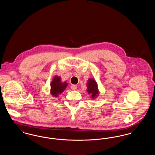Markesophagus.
I'll return each mask as SVG.
<instances>
[{
	"mask_svg": "<svg viewBox=\"0 0 155 155\" xmlns=\"http://www.w3.org/2000/svg\"><path fill=\"white\" fill-rule=\"evenodd\" d=\"M77 88V87L76 85H72L71 87V88L73 90H75Z\"/></svg>",
	"mask_w": 155,
	"mask_h": 155,
	"instance_id": "34e87169",
	"label": "esophagus"
}]
</instances>
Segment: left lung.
Wrapping results in <instances>:
<instances>
[{
    "label": "left lung",
    "instance_id": "left-lung-1",
    "mask_svg": "<svg viewBox=\"0 0 155 155\" xmlns=\"http://www.w3.org/2000/svg\"><path fill=\"white\" fill-rule=\"evenodd\" d=\"M87 91L92 99H96L99 95V91L96 81L94 78H89L87 84Z\"/></svg>",
    "mask_w": 155,
    "mask_h": 155
}]
</instances>
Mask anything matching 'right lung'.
Wrapping results in <instances>:
<instances>
[{
  "label": "right lung",
  "instance_id": "add662e5",
  "mask_svg": "<svg viewBox=\"0 0 155 155\" xmlns=\"http://www.w3.org/2000/svg\"><path fill=\"white\" fill-rule=\"evenodd\" d=\"M50 85L51 95L53 97H57L66 89L68 86V83L66 81L62 82L60 76L55 75Z\"/></svg>",
  "mask_w": 155,
  "mask_h": 155
}]
</instances>
